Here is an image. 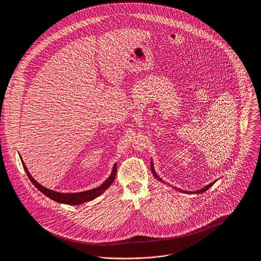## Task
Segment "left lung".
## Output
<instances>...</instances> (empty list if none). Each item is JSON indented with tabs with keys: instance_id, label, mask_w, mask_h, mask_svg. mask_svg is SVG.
Listing matches in <instances>:
<instances>
[{
	"instance_id": "obj_1",
	"label": "left lung",
	"mask_w": 261,
	"mask_h": 261,
	"mask_svg": "<svg viewBox=\"0 0 261 261\" xmlns=\"http://www.w3.org/2000/svg\"><path fill=\"white\" fill-rule=\"evenodd\" d=\"M150 167H151V172L153 174V176L155 177V179L156 180H159V181H161L162 183H165L163 180H162V178L158 175V174L155 173V171H154V168H153V163L151 162V164H150ZM216 182V180L215 181H213L212 183L211 184H208V185H206L205 187H203V188H201L200 190H198V191H194V192H188V191H184V190H181V189H177L176 188V190H178L179 192H181V193H184V194H201V193H204L205 191H207L211 187L213 186V184ZM166 184V183H165Z\"/></svg>"
}]
</instances>
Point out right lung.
Instances as JSON below:
<instances>
[{"instance_id": "obj_1", "label": "right lung", "mask_w": 261, "mask_h": 261, "mask_svg": "<svg viewBox=\"0 0 261 261\" xmlns=\"http://www.w3.org/2000/svg\"><path fill=\"white\" fill-rule=\"evenodd\" d=\"M20 160L22 162L25 172L27 174L29 180L32 182V184L36 187L41 193H43L45 196H47L48 198H50V199H53L57 202L64 203V204L79 205L83 202L90 201V200H93V199L98 198L109 187L112 185V182L114 181L115 176H116V163H114V165L112 167V173L100 186L97 187L95 189H92V190H89V191H85V192H80V193H60V192H56V191H53V190L47 189V188L40 185L37 181L31 176V174L29 173V171H28L24 162L22 161L21 156H20Z\"/></svg>"}]
</instances>
